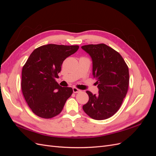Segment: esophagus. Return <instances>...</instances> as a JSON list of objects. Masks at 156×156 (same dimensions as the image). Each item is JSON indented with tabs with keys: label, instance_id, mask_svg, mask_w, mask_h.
Here are the masks:
<instances>
[{
	"label": "esophagus",
	"instance_id": "esophagus-1",
	"mask_svg": "<svg viewBox=\"0 0 156 156\" xmlns=\"http://www.w3.org/2000/svg\"><path fill=\"white\" fill-rule=\"evenodd\" d=\"M80 91V90L79 89H78V88H75V87H73V92H74V93H78V92H79Z\"/></svg>",
	"mask_w": 156,
	"mask_h": 156
}]
</instances>
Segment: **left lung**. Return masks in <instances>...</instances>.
I'll return each instance as SVG.
<instances>
[{"label": "left lung", "mask_w": 156, "mask_h": 156, "mask_svg": "<svg viewBox=\"0 0 156 156\" xmlns=\"http://www.w3.org/2000/svg\"><path fill=\"white\" fill-rule=\"evenodd\" d=\"M91 56L92 74L97 81V95L87 91L89 100L83 109L94 120H105L119 111L129 87V69L122 56L104 44L83 45Z\"/></svg>", "instance_id": "1"}]
</instances>
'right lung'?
Segmentation results:
<instances>
[{"mask_svg":"<svg viewBox=\"0 0 156 156\" xmlns=\"http://www.w3.org/2000/svg\"><path fill=\"white\" fill-rule=\"evenodd\" d=\"M78 45L48 44L33 51L22 69L21 89L28 105L37 116L51 119L59 115L73 89L56 81L63 61Z\"/></svg>","mask_w":156,"mask_h":156,"instance_id":"right-lung-1","label":"right lung"}]
</instances>
